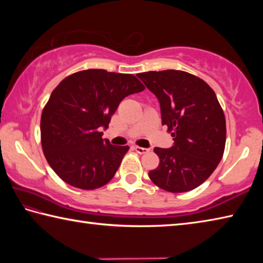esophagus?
Here are the masks:
<instances>
[{
  "label": "esophagus",
  "mask_w": 263,
  "mask_h": 263,
  "mask_svg": "<svg viewBox=\"0 0 263 263\" xmlns=\"http://www.w3.org/2000/svg\"><path fill=\"white\" fill-rule=\"evenodd\" d=\"M133 149H135L136 152H137V153H139V154H145V153H147V152H148V149H147V148L139 147V146H135V147H133Z\"/></svg>",
  "instance_id": "34e87169"
}]
</instances>
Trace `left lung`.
Wrapping results in <instances>:
<instances>
[{
  "label": "left lung",
  "mask_w": 263,
  "mask_h": 263,
  "mask_svg": "<svg viewBox=\"0 0 263 263\" xmlns=\"http://www.w3.org/2000/svg\"><path fill=\"white\" fill-rule=\"evenodd\" d=\"M157 96L162 125L172 132L171 148L155 147L160 163L149 179L169 193L190 191L209 179L224 154L226 123L215 91L182 70L137 74Z\"/></svg>",
  "instance_id": "left-lung-1"
}]
</instances>
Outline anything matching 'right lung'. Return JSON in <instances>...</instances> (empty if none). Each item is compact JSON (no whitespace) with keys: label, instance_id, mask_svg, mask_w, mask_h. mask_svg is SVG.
Returning <instances> with one entry per match:
<instances>
[{"label":"right lung","instance_id":"right-lung-1","mask_svg":"<svg viewBox=\"0 0 263 263\" xmlns=\"http://www.w3.org/2000/svg\"><path fill=\"white\" fill-rule=\"evenodd\" d=\"M145 89L132 74L87 69L74 73L52 91L41 119L43 152L62 181L97 189L112 179L128 146L102 139L126 96Z\"/></svg>","mask_w":263,"mask_h":263}]
</instances>
